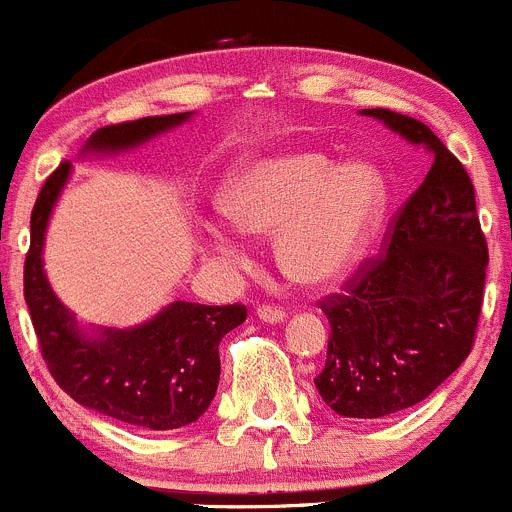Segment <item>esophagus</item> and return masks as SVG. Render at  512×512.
Listing matches in <instances>:
<instances>
[{
	"label": "esophagus",
	"mask_w": 512,
	"mask_h": 512,
	"mask_svg": "<svg viewBox=\"0 0 512 512\" xmlns=\"http://www.w3.org/2000/svg\"><path fill=\"white\" fill-rule=\"evenodd\" d=\"M256 314H259V319L269 321V324H276V321L286 319V311L281 309V306H274V304H259L256 306Z\"/></svg>",
	"instance_id": "34e87169"
}]
</instances>
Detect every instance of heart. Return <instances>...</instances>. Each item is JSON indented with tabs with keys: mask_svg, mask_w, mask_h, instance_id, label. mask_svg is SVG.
Masks as SVG:
<instances>
[{
	"mask_svg": "<svg viewBox=\"0 0 512 512\" xmlns=\"http://www.w3.org/2000/svg\"><path fill=\"white\" fill-rule=\"evenodd\" d=\"M389 206V178L372 158L337 163L324 150L286 148L243 165L223 191L236 228L279 236V264L289 279L326 286L344 279L377 238ZM206 246L241 264L236 231L206 226Z\"/></svg>",
	"mask_w": 512,
	"mask_h": 512,
	"instance_id": "obj_1",
	"label": "heart"
}]
</instances>
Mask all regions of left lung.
<instances>
[{"instance_id":"8db88e82","label":"left lung","mask_w":512,"mask_h":512,"mask_svg":"<svg viewBox=\"0 0 512 512\" xmlns=\"http://www.w3.org/2000/svg\"><path fill=\"white\" fill-rule=\"evenodd\" d=\"M432 153L415 193L389 221L382 253L319 301L332 334L314 379L337 415L379 420L430 397L467 359L483 311L488 241L460 160L420 120L364 110Z\"/></svg>"}]
</instances>
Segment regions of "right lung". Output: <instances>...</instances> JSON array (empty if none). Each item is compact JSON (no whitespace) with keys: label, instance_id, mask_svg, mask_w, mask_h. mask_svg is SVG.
Returning a JSON list of instances; mask_svg holds the SVG:
<instances>
[{"label":"right lung","instance_id":"1","mask_svg":"<svg viewBox=\"0 0 512 512\" xmlns=\"http://www.w3.org/2000/svg\"><path fill=\"white\" fill-rule=\"evenodd\" d=\"M188 118L191 113H175L105 125L90 135L85 148H135ZM67 175L70 163H62L45 180L29 221L24 301L42 359L55 382L87 410L155 432L191 425L213 402L221 377L218 344L246 321V306L173 301L135 329H105L97 337L82 334L42 271L47 218Z\"/></svg>","mask_w":512,"mask_h":512}]
</instances>
